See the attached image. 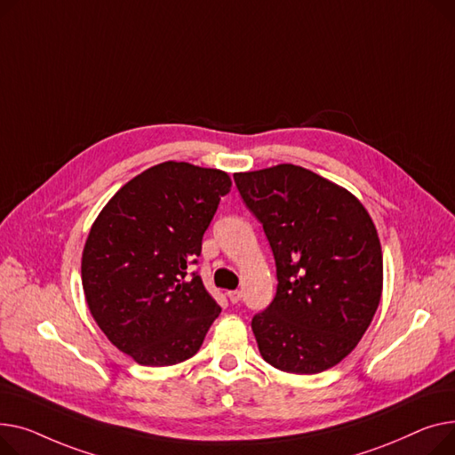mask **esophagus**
Masks as SVG:
<instances>
[{
  "label": "esophagus",
  "mask_w": 455,
  "mask_h": 455,
  "mask_svg": "<svg viewBox=\"0 0 455 455\" xmlns=\"http://www.w3.org/2000/svg\"><path fill=\"white\" fill-rule=\"evenodd\" d=\"M228 298H229L231 303H238L240 298H243V291H240V290H229L228 291Z\"/></svg>",
  "instance_id": "34e87169"
}]
</instances>
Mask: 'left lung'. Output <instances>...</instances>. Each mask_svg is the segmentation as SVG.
I'll list each match as a JSON object with an SVG mask.
<instances>
[{
	"mask_svg": "<svg viewBox=\"0 0 455 455\" xmlns=\"http://www.w3.org/2000/svg\"><path fill=\"white\" fill-rule=\"evenodd\" d=\"M233 178L277 268L274 301L251 319L260 356L296 375L334 367L358 345L380 303L375 224L355 195L298 165Z\"/></svg>",
	"mask_w": 455,
	"mask_h": 455,
	"instance_id": "8db88e82",
	"label": "left lung"
}]
</instances>
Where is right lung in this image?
<instances>
[{"instance_id": "add662e5", "label": "right lung", "mask_w": 455, "mask_h": 455, "mask_svg": "<svg viewBox=\"0 0 455 455\" xmlns=\"http://www.w3.org/2000/svg\"><path fill=\"white\" fill-rule=\"evenodd\" d=\"M228 172L165 162L132 178L104 205L83 251L88 308L119 351L141 365L198 353L220 314L202 277L189 275Z\"/></svg>"}]
</instances>
